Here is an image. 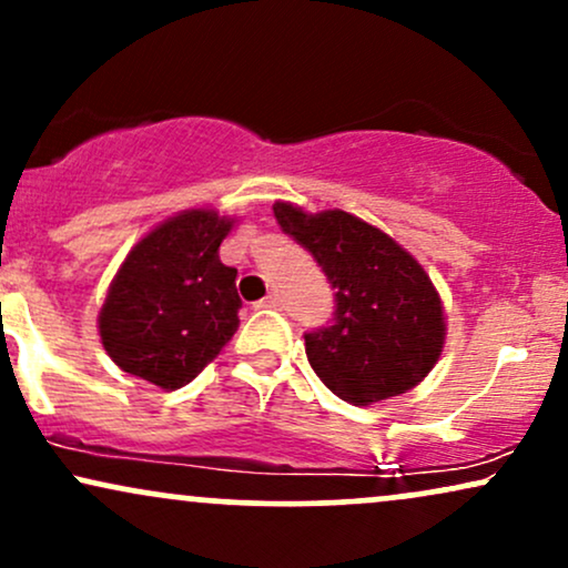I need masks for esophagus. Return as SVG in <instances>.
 <instances>
[{"instance_id":"obj_1","label":"esophagus","mask_w":568,"mask_h":568,"mask_svg":"<svg viewBox=\"0 0 568 568\" xmlns=\"http://www.w3.org/2000/svg\"><path fill=\"white\" fill-rule=\"evenodd\" d=\"M256 306L258 310H280V306H283V298H280L277 293H270L262 302H256Z\"/></svg>"}]
</instances>
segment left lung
<instances>
[{"label": "left lung", "mask_w": 568, "mask_h": 568, "mask_svg": "<svg viewBox=\"0 0 568 568\" xmlns=\"http://www.w3.org/2000/svg\"><path fill=\"white\" fill-rule=\"evenodd\" d=\"M272 211L336 291L334 323L304 334L310 366L325 387L352 406L416 387L446 342L440 296L422 264L352 213H306L291 202Z\"/></svg>", "instance_id": "obj_1"}]
</instances>
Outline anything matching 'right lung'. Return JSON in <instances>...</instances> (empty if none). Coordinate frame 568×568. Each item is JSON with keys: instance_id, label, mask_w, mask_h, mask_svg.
I'll list each match as a JSON object with an SVG mask.
<instances>
[{"instance_id": "right-lung-1", "label": "right lung", "mask_w": 568, "mask_h": 568, "mask_svg": "<svg viewBox=\"0 0 568 568\" xmlns=\"http://www.w3.org/2000/svg\"><path fill=\"white\" fill-rule=\"evenodd\" d=\"M234 219L194 207L162 221L133 245L98 315L103 349L125 374L179 389L237 331V270L219 247Z\"/></svg>"}]
</instances>
